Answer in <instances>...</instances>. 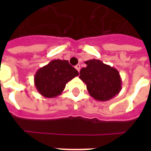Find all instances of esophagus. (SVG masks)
<instances>
[{"label":"esophagus","instance_id":"esophagus-1","mask_svg":"<svg viewBox=\"0 0 151 151\" xmlns=\"http://www.w3.org/2000/svg\"><path fill=\"white\" fill-rule=\"evenodd\" d=\"M75 68L77 69V70H78V72H79V71H80V70H81L80 64H78V65H76V66H75Z\"/></svg>","mask_w":151,"mask_h":151}]
</instances>
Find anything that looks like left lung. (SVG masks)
Returning a JSON list of instances; mask_svg holds the SVG:
<instances>
[{
	"label": "left lung",
	"mask_w": 151,
	"mask_h": 151,
	"mask_svg": "<svg viewBox=\"0 0 151 151\" xmlns=\"http://www.w3.org/2000/svg\"><path fill=\"white\" fill-rule=\"evenodd\" d=\"M87 66L80 71V78L85 83L89 95L99 101H107L122 90V78L117 69L99 59L85 62Z\"/></svg>",
	"instance_id": "left-lung-1"
}]
</instances>
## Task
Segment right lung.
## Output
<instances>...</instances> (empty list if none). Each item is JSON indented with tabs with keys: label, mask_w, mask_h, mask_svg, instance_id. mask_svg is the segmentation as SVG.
<instances>
[{
	"label": "right lung",
	"mask_w": 151,
	"mask_h": 151,
	"mask_svg": "<svg viewBox=\"0 0 151 151\" xmlns=\"http://www.w3.org/2000/svg\"><path fill=\"white\" fill-rule=\"evenodd\" d=\"M78 74V71L67 60L55 59L37 71L34 85L41 96L54 98L61 94L66 83Z\"/></svg>",
	"instance_id": "obj_1"
}]
</instances>
